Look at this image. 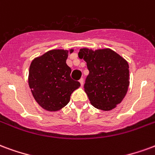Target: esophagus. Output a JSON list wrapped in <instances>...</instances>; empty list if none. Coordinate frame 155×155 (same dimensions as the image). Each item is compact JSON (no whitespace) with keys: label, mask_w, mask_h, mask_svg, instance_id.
Here are the masks:
<instances>
[{"label":"esophagus","mask_w":155,"mask_h":155,"mask_svg":"<svg viewBox=\"0 0 155 155\" xmlns=\"http://www.w3.org/2000/svg\"><path fill=\"white\" fill-rule=\"evenodd\" d=\"M83 82H84L83 78H81L80 80H79V82H80V84H81V86H82V87H83Z\"/></svg>","instance_id":"1"}]
</instances>
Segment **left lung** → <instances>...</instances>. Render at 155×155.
Returning a JSON list of instances; mask_svg holds the SVG:
<instances>
[{
    "label": "left lung",
    "mask_w": 155,
    "mask_h": 155,
    "mask_svg": "<svg viewBox=\"0 0 155 155\" xmlns=\"http://www.w3.org/2000/svg\"><path fill=\"white\" fill-rule=\"evenodd\" d=\"M78 57L87 63L89 74L84 90L91 105L110 110L121 102L130 84L127 61L110 48L80 49Z\"/></svg>",
    "instance_id": "left-lung-1"
}]
</instances>
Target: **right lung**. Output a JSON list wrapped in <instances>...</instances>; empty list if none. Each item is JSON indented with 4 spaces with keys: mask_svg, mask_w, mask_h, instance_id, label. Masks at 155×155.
Returning a JSON list of instances; mask_svg holds the SVG:
<instances>
[{
    "mask_svg": "<svg viewBox=\"0 0 155 155\" xmlns=\"http://www.w3.org/2000/svg\"><path fill=\"white\" fill-rule=\"evenodd\" d=\"M73 49H53L31 62L29 86L37 103L48 111L61 110L70 101V97L80 87V82L71 78V68L66 64L68 53Z\"/></svg>",
    "mask_w": 155,
    "mask_h": 155,
    "instance_id": "right-lung-1",
    "label": "right lung"
}]
</instances>
